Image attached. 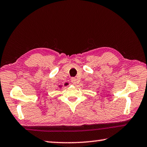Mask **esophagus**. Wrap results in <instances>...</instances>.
<instances>
[{
	"label": "esophagus",
	"mask_w": 147,
	"mask_h": 147,
	"mask_svg": "<svg viewBox=\"0 0 147 147\" xmlns=\"http://www.w3.org/2000/svg\"><path fill=\"white\" fill-rule=\"evenodd\" d=\"M71 82L73 85H75V84L77 83V79L76 78H72L71 80Z\"/></svg>",
	"instance_id": "esophagus-1"
}]
</instances>
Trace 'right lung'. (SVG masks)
<instances>
[{"label": "right lung", "mask_w": 147, "mask_h": 147, "mask_svg": "<svg viewBox=\"0 0 147 147\" xmlns=\"http://www.w3.org/2000/svg\"><path fill=\"white\" fill-rule=\"evenodd\" d=\"M59 88H61V86H59Z\"/></svg>", "instance_id": "obj_1"}]
</instances>
